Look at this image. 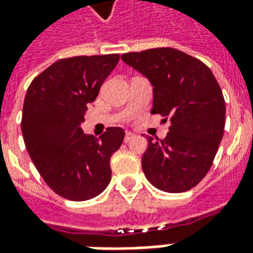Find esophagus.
Returning a JSON list of instances; mask_svg holds the SVG:
<instances>
[{"mask_svg":"<svg viewBox=\"0 0 253 253\" xmlns=\"http://www.w3.org/2000/svg\"><path fill=\"white\" fill-rule=\"evenodd\" d=\"M134 136H135V135H134L132 132L127 131L126 134H125V142H126V143H127V142H130L132 139V138H134Z\"/></svg>","mask_w":253,"mask_h":253,"instance_id":"esophagus-1","label":"esophagus"}]
</instances>
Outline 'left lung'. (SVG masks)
<instances>
[{
	"mask_svg": "<svg viewBox=\"0 0 253 253\" xmlns=\"http://www.w3.org/2000/svg\"><path fill=\"white\" fill-rule=\"evenodd\" d=\"M153 85L151 114L170 117L165 139L149 136L142 169L153 186L169 193L194 188L207 175L225 126V100L212 71L174 48L122 55Z\"/></svg>",
	"mask_w": 253,
	"mask_h": 253,
	"instance_id": "obj_1",
	"label": "left lung"
}]
</instances>
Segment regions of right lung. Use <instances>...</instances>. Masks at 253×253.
Instances as JSON below:
<instances>
[{
    "label": "right lung",
    "instance_id": "obj_1",
    "mask_svg": "<svg viewBox=\"0 0 253 253\" xmlns=\"http://www.w3.org/2000/svg\"><path fill=\"white\" fill-rule=\"evenodd\" d=\"M118 61L115 53L57 60L25 95L21 131L29 157L45 184L71 201L96 197L111 181L110 160L123 142V128L108 127L96 139L80 125Z\"/></svg>",
    "mask_w": 253,
    "mask_h": 253
}]
</instances>
